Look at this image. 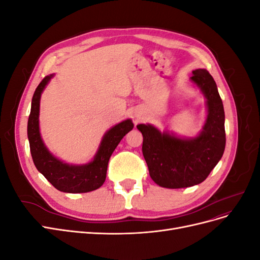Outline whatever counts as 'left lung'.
<instances>
[{"label": "left lung", "instance_id": "8db88e82", "mask_svg": "<svg viewBox=\"0 0 260 260\" xmlns=\"http://www.w3.org/2000/svg\"><path fill=\"white\" fill-rule=\"evenodd\" d=\"M191 80L206 99L207 118L196 138L180 139L152 124H138L149 176L162 187L181 188L200 184L221 159L225 147L224 109L214 78L196 69Z\"/></svg>", "mask_w": 260, "mask_h": 260}]
</instances>
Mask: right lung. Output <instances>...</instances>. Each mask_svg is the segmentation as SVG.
Masks as SVG:
<instances>
[{
    "mask_svg": "<svg viewBox=\"0 0 260 260\" xmlns=\"http://www.w3.org/2000/svg\"><path fill=\"white\" fill-rule=\"evenodd\" d=\"M53 76L43 78L36 89L31 102L27 132L32 160L37 169L60 192L86 193L94 191L105 182L108 160L121 139L133 129V123L131 119H127L109 129L103 137L99 151L92 161L85 165H69L60 161L46 148L39 129L41 93Z\"/></svg>",
    "mask_w": 260,
    "mask_h": 260,
    "instance_id": "1",
    "label": "right lung"
}]
</instances>
